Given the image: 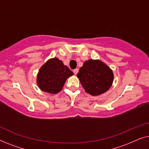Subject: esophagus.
Wrapping results in <instances>:
<instances>
[{"mask_svg": "<svg viewBox=\"0 0 149 149\" xmlns=\"http://www.w3.org/2000/svg\"><path fill=\"white\" fill-rule=\"evenodd\" d=\"M74 73L75 75H76L77 73H78V69H77V68L75 69V70H74Z\"/></svg>", "mask_w": 149, "mask_h": 149, "instance_id": "34e87169", "label": "esophagus"}]
</instances>
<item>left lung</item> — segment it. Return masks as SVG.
Returning a JSON list of instances; mask_svg holds the SVG:
<instances>
[{
    "label": "left lung",
    "instance_id": "obj_1",
    "mask_svg": "<svg viewBox=\"0 0 149 149\" xmlns=\"http://www.w3.org/2000/svg\"><path fill=\"white\" fill-rule=\"evenodd\" d=\"M77 76L85 91L93 96L107 91L113 80L111 70L99 60L85 61Z\"/></svg>",
    "mask_w": 149,
    "mask_h": 149
}]
</instances>
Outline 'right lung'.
I'll use <instances>...</instances> for the list:
<instances>
[{
	"mask_svg": "<svg viewBox=\"0 0 149 149\" xmlns=\"http://www.w3.org/2000/svg\"><path fill=\"white\" fill-rule=\"evenodd\" d=\"M74 75L68 67L57 58L48 61L40 69L37 84L42 91L56 94L61 91L67 79Z\"/></svg>",
	"mask_w": 149,
	"mask_h": 149,
	"instance_id": "right-lung-1",
	"label": "right lung"
}]
</instances>
